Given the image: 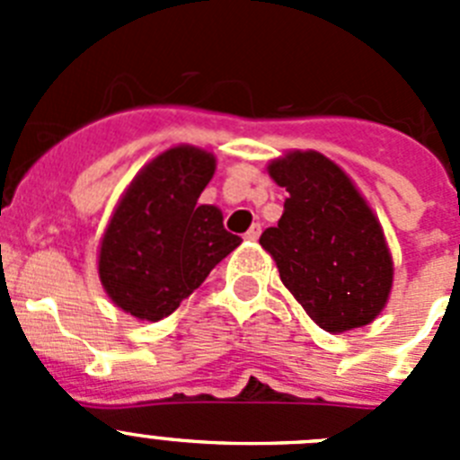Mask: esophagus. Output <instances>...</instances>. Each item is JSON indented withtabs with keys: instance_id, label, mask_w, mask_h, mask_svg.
<instances>
[{
	"instance_id": "34e87169",
	"label": "esophagus",
	"mask_w": 460,
	"mask_h": 460,
	"mask_svg": "<svg viewBox=\"0 0 460 460\" xmlns=\"http://www.w3.org/2000/svg\"><path fill=\"white\" fill-rule=\"evenodd\" d=\"M260 233H262V226H260V223H253V226H251L249 230H246V234H243V237L249 239V242H258Z\"/></svg>"
}]
</instances>
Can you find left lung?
Masks as SVG:
<instances>
[{
  "mask_svg": "<svg viewBox=\"0 0 460 460\" xmlns=\"http://www.w3.org/2000/svg\"><path fill=\"white\" fill-rule=\"evenodd\" d=\"M267 172L290 193L279 226L260 237L283 286L329 334L373 323L392 295L394 260L367 198L315 149L271 158Z\"/></svg>",
  "mask_w": 460,
  "mask_h": 460,
  "instance_id": "1",
  "label": "left lung"
}]
</instances>
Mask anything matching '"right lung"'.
Wrapping results in <instances>:
<instances>
[{
  "label": "right lung",
  "instance_id": "obj_1",
  "mask_svg": "<svg viewBox=\"0 0 460 460\" xmlns=\"http://www.w3.org/2000/svg\"><path fill=\"white\" fill-rule=\"evenodd\" d=\"M217 156L174 145L126 186L99 246V279L115 306L137 320L168 318L202 286L242 239L223 227V211L198 198Z\"/></svg>",
  "mask_w": 460,
  "mask_h": 460
}]
</instances>
